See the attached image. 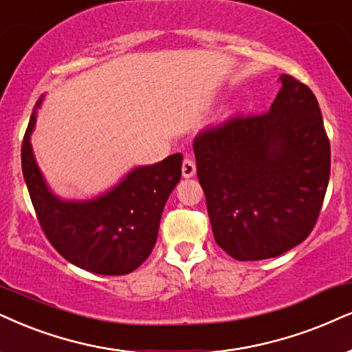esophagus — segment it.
Masks as SVG:
<instances>
[{"mask_svg":"<svg viewBox=\"0 0 352 352\" xmlns=\"http://www.w3.org/2000/svg\"><path fill=\"white\" fill-rule=\"evenodd\" d=\"M195 172H197V164H195L191 157H185L184 164H182V173H184V177L190 179V177L195 175Z\"/></svg>","mask_w":352,"mask_h":352,"instance_id":"1","label":"esophagus"}]
</instances>
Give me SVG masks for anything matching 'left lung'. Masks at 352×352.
Masks as SVG:
<instances>
[{"mask_svg": "<svg viewBox=\"0 0 352 352\" xmlns=\"http://www.w3.org/2000/svg\"><path fill=\"white\" fill-rule=\"evenodd\" d=\"M268 112L237 113L195 136L212 234L239 261L273 258L309 237L330 180V140L314 92L289 74Z\"/></svg>", "mask_w": 352, "mask_h": 352, "instance_id": "1", "label": "left lung"}]
</instances>
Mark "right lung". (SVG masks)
Listing matches in <instances>:
<instances>
[{"instance_id":"1","label":"right lung","mask_w":352,"mask_h":352,"mask_svg":"<svg viewBox=\"0 0 352 352\" xmlns=\"http://www.w3.org/2000/svg\"><path fill=\"white\" fill-rule=\"evenodd\" d=\"M22 140V173L40 228L61 256L97 274L120 276L143 265L155 245L166 201L182 177V154L154 166L136 167L117 186L86 201H65L48 188L35 164L30 133Z\"/></svg>"}]
</instances>
